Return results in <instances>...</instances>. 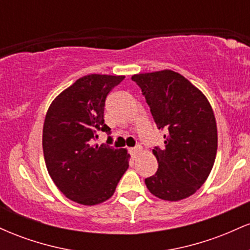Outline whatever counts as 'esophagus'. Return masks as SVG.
Returning a JSON list of instances; mask_svg holds the SVG:
<instances>
[{"mask_svg": "<svg viewBox=\"0 0 250 250\" xmlns=\"http://www.w3.org/2000/svg\"><path fill=\"white\" fill-rule=\"evenodd\" d=\"M141 151H142V148L140 147V146H137V147L130 149V154H131V156L134 157V159H136V157L139 156V154L141 153Z\"/></svg>", "mask_w": 250, "mask_h": 250, "instance_id": "1", "label": "esophagus"}]
</instances>
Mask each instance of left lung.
Here are the masks:
<instances>
[{"label":"left lung","instance_id":"8db88e82","mask_svg":"<svg viewBox=\"0 0 250 250\" xmlns=\"http://www.w3.org/2000/svg\"><path fill=\"white\" fill-rule=\"evenodd\" d=\"M159 129L165 147L153 149L159 168L146 179L154 196L180 201L196 193L213 169L217 127L213 108L199 88L176 71L165 69L135 74Z\"/></svg>","mask_w":250,"mask_h":250}]
</instances>
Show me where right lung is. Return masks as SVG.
<instances>
[{
	"instance_id": "right-lung-1",
	"label": "right lung",
	"mask_w": 250,
	"mask_h": 250,
	"mask_svg": "<svg viewBox=\"0 0 250 250\" xmlns=\"http://www.w3.org/2000/svg\"><path fill=\"white\" fill-rule=\"evenodd\" d=\"M123 75L90 74L76 80L50 103L42 147L51 180L67 199L83 206L104 202L129 167L127 149L93 145L104 125L105 99Z\"/></svg>"
}]
</instances>
